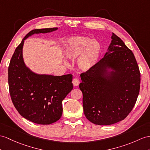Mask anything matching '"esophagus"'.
I'll use <instances>...</instances> for the list:
<instances>
[{"instance_id": "obj_1", "label": "esophagus", "mask_w": 150, "mask_h": 150, "mask_svg": "<svg viewBox=\"0 0 150 150\" xmlns=\"http://www.w3.org/2000/svg\"><path fill=\"white\" fill-rule=\"evenodd\" d=\"M79 83H80L79 79L78 78H74V79H73V80H72V84H73V85H74V86H78Z\"/></svg>"}]
</instances>
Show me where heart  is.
<instances>
[{
    "label": "heart",
    "mask_w": 150,
    "mask_h": 150,
    "mask_svg": "<svg viewBox=\"0 0 150 150\" xmlns=\"http://www.w3.org/2000/svg\"><path fill=\"white\" fill-rule=\"evenodd\" d=\"M65 52L69 58L76 59L79 57L78 67L86 71L96 64L100 55V46L90 38L78 37L68 42Z\"/></svg>",
    "instance_id": "b5f03b06"
}]
</instances>
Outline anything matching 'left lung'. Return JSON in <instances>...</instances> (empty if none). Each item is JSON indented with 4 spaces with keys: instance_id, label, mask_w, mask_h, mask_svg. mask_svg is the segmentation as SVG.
<instances>
[{
    "instance_id": "left-lung-1",
    "label": "left lung",
    "mask_w": 150,
    "mask_h": 150,
    "mask_svg": "<svg viewBox=\"0 0 150 150\" xmlns=\"http://www.w3.org/2000/svg\"><path fill=\"white\" fill-rule=\"evenodd\" d=\"M108 52L80 75L83 111L90 122L109 125L125 119L140 90L141 74L132 51L112 33ZM113 71L109 74L107 69Z\"/></svg>"
}]
</instances>
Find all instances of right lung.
<instances>
[{"label":"right lung","mask_w":150,"mask_h":150,"mask_svg":"<svg viewBox=\"0 0 150 150\" xmlns=\"http://www.w3.org/2000/svg\"><path fill=\"white\" fill-rule=\"evenodd\" d=\"M58 28L34 29L25 36L16 47L8 67V83L14 106L21 116L33 123L49 125L62 115V102L73 88L72 75L37 74L24 64V41L34 34L47 33Z\"/></svg>","instance_id":"add662e5"}]
</instances>
